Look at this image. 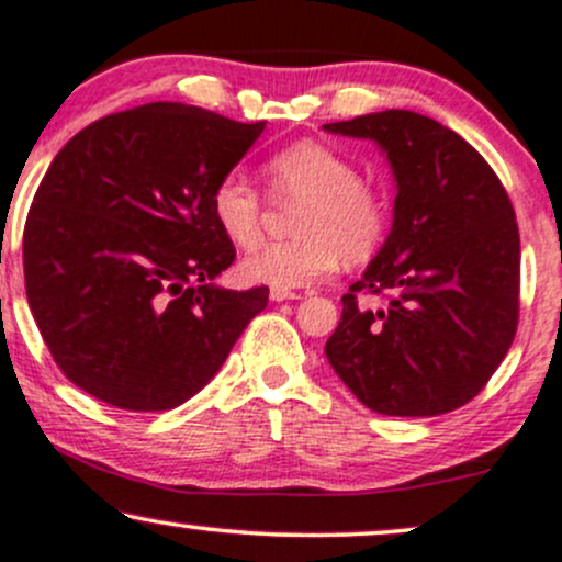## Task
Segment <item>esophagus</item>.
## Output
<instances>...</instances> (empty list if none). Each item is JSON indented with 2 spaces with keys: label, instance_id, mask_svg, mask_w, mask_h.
I'll return each mask as SVG.
<instances>
[{
  "label": "esophagus",
  "instance_id": "obj_1",
  "mask_svg": "<svg viewBox=\"0 0 562 562\" xmlns=\"http://www.w3.org/2000/svg\"><path fill=\"white\" fill-rule=\"evenodd\" d=\"M269 299L280 303V301H299V299H303V295H301V293H293V290H280V288H272V290H269Z\"/></svg>",
  "mask_w": 562,
  "mask_h": 562
}]
</instances>
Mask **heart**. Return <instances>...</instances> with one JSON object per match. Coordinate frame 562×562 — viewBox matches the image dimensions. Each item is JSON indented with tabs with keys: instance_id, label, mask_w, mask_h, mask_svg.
I'll return each instance as SVG.
<instances>
[{
	"instance_id": "heart-1",
	"label": "heart",
	"mask_w": 562,
	"mask_h": 562,
	"mask_svg": "<svg viewBox=\"0 0 562 562\" xmlns=\"http://www.w3.org/2000/svg\"><path fill=\"white\" fill-rule=\"evenodd\" d=\"M277 200H301L293 232L299 240L267 243L248 254L240 274L259 285L295 290L330 277L340 261H367L389 229L383 190L359 179L351 158L314 139H301L263 164ZM216 227L237 248L261 240L263 203L240 173L222 177L211 192Z\"/></svg>"
}]
</instances>
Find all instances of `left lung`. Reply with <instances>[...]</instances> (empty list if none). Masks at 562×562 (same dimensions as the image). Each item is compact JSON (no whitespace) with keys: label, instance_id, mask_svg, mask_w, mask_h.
Segmentation results:
<instances>
[{"label":"left lung","instance_id":"obj_1","mask_svg":"<svg viewBox=\"0 0 562 562\" xmlns=\"http://www.w3.org/2000/svg\"><path fill=\"white\" fill-rule=\"evenodd\" d=\"M372 139L396 182L383 248L344 295L325 353L378 415L434 417L479 396L518 327L520 235L492 166L451 128L412 111L325 124ZM359 292L390 293L362 310Z\"/></svg>","mask_w":562,"mask_h":562}]
</instances>
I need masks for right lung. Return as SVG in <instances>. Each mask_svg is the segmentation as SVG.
Returning a JSON list of instances; mask_svg holds the SVG:
<instances>
[{
	"instance_id": "obj_1",
	"label": "right lung",
	"mask_w": 562,
	"mask_h": 562,
	"mask_svg": "<svg viewBox=\"0 0 562 562\" xmlns=\"http://www.w3.org/2000/svg\"><path fill=\"white\" fill-rule=\"evenodd\" d=\"M263 126L150 102L81 128L49 164L23 229L25 295L63 375L89 396L173 409L267 308L269 288L214 285L235 245L211 214L216 182Z\"/></svg>"
}]
</instances>
